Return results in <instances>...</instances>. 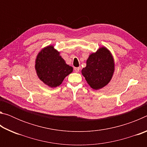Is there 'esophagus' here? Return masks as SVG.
Segmentation results:
<instances>
[{
    "label": "esophagus",
    "mask_w": 147,
    "mask_h": 147,
    "mask_svg": "<svg viewBox=\"0 0 147 147\" xmlns=\"http://www.w3.org/2000/svg\"><path fill=\"white\" fill-rule=\"evenodd\" d=\"M80 71V67H75L74 68V71L76 72V73H78Z\"/></svg>",
    "instance_id": "34e87169"
}]
</instances>
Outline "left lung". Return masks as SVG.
<instances>
[{"label": "left lung", "mask_w": 147, "mask_h": 147, "mask_svg": "<svg viewBox=\"0 0 147 147\" xmlns=\"http://www.w3.org/2000/svg\"><path fill=\"white\" fill-rule=\"evenodd\" d=\"M115 71V61L111 52L101 47L91 53L86 61L82 74L92 89L98 90L108 85Z\"/></svg>", "instance_id": "1"}]
</instances>
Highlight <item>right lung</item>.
<instances>
[{"instance_id": "1", "label": "right lung", "mask_w": 147, "mask_h": 147, "mask_svg": "<svg viewBox=\"0 0 147 147\" xmlns=\"http://www.w3.org/2000/svg\"><path fill=\"white\" fill-rule=\"evenodd\" d=\"M35 69L39 80L51 88L61 85L64 78L73 71V67L66 63L53 45L47 46L39 52Z\"/></svg>"}]
</instances>
